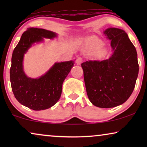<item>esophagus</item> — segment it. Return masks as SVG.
I'll list each match as a JSON object with an SVG mask.
<instances>
[{
  "label": "esophagus",
  "mask_w": 147,
  "mask_h": 147,
  "mask_svg": "<svg viewBox=\"0 0 147 147\" xmlns=\"http://www.w3.org/2000/svg\"><path fill=\"white\" fill-rule=\"evenodd\" d=\"M82 61H83V60H82V59L81 57H78V59H76V63H77L78 65H80V64L82 63Z\"/></svg>",
  "instance_id": "34e87169"
}]
</instances>
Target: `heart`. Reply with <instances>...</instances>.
<instances>
[{
	"mask_svg": "<svg viewBox=\"0 0 147 147\" xmlns=\"http://www.w3.org/2000/svg\"><path fill=\"white\" fill-rule=\"evenodd\" d=\"M103 45V42L100 39L96 37H92L87 39L84 43V49L89 53H92L100 49Z\"/></svg>",
	"mask_w": 147,
	"mask_h": 147,
	"instance_id": "b5f03b06",
	"label": "heart"
}]
</instances>
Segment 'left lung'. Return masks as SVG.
I'll list each match as a JSON object with an SVG mask.
<instances>
[{
    "label": "left lung",
    "mask_w": 147,
    "mask_h": 147,
    "mask_svg": "<svg viewBox=\"0 0 147 147\" xmlns=\"http://www.w3.org/2000/svg\"><path fill=\"white\" fill-rule=\"evenodd\" d=\"M104 34L111 41L112 55L103 61L81 64L90 101L99 108L121 105L133 92L138 74L136 48L124 30L108 28Z\"/></svg>",
    "instance_id": "obj_1"
}]
</instances>
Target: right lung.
Listing matches in <instances>:
<instances>
[{"label":"right lung","instance_id":"right-lung-1","mask_svg":"<svg viewBox=\"0 0 147 147\" xmlns=\"http://www.w3.org/2000/svg\"><path fill=\"white\" fill-rule=\"evenodd\" d=\"M57 34L39 28H29L22 35L13 52L10 80L16 99L30 109H48L57 103L61 97L63 81L71 71L74 61L56 62L45 74L38 78L26 75L23 69L24 55L34 43L45 39H53Z\"/></svg>","mask_w":147,"mask_h":147}]
</instances>
